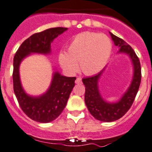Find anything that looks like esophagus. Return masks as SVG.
Returning <instances> with one entry per match:
<instances>
[{
  "label": "esophagus",
  "mask_w": 152,
  "mask_h": 152,
  "mask_svg": "<svg viewBox=\"0 0 152 152\" xmlns=\"http://www.w3.org/2000/svg\"><path fill=\"white\" fill-rule=\"evenodd\" d=\"M75 83H76V84H81L82 83V79L81 78H76V81H75Z\"/></svg>",
  "instance_id": "obj_1"
}]
</instances>
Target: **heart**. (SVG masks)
<instances>
[{
	"label": "heart",
	"mask_w": 152,
	"mask_h": 152,
	"mask_svg": "<svg viewBox=\"0 0 152 152\" xmlns=\"http://www.w3.org/2000/svg\"><path fill=\"white\" fill-rule=\"evenodd\" d=\"M111 50V41L106 35L86 31L73 38L68 46L67 52H60L58 61L69 74L77 71L79 61L81 69L85 74L93 75L104 68Z\"/></svg>",
	"instance_id": "obj_1"
}]
</instances>
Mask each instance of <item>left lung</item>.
Returning a JSON list of instances; mask_svg holds the SVG:
<instances>
[{
    "instance_id": "obj_1",
    "label": "left lung",
    "mask_w": 152,
    "mask_h": 152,
    "mask_svg": "<svg viewBox=\"0 0 152 152\" xmlns=\"http://www.w3.org/2000/svg\"><path fill=\"white\" fill-rule=\"evenodd\" d=\"M110 34L115 46L118 47V51L116 54H124L130 59L133 66V76L126 91L115 102L105 100L99 90V81L106 67L95 76L83 79V83L86 86L85 102L88 110L96 119L104 122L116 121L128 111L134 103L141 83L140 62L134 49L122 39L116 37L111 32H110Z\"/></svg>"
}]
</instances>
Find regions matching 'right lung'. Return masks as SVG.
<instances>
[{"label":"right lung","mask_w":152,"mask_h":152,"mask_svg":"<svg viewBox=\"0 0 152 152\" xmlns=\"http://www.w3.org/2000/svg\"><path fill=\"white\" fill-rule=\"evenodd\" d=\"M67 28H52L34 34L25 39L13 59V89L22 111L32 120L49 123L60 115L66 106L69 94L75 86L76 77H67L54 68L50 86L46 92L38 96L30 95L22 86L19 67L22 61L32 54L48 55L52 53L51 44Z\"/></svg>","instance_id":"1"}]
</instances>
